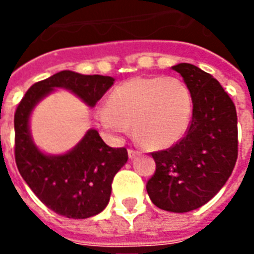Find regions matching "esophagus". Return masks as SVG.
<instances>
[{"label": "esophagus", "instance_id": "1", "mask_svg": "<svg viewBox=\"0 0 254 254\" xmlns=\"http://www.w3.org/2000/svg\"><path fill=\"white\" fill-rule=\"evenodd\" d=\"M138 154H139L138 151L133 150V149H129V150H127V155H129V159L135 158V157H137V155H138Z\"/></svg>", "mask_w": 254, "mask_h": 254}]
</instances>
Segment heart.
Listing matches in <instances>:
<instances>
[{
  "mask_svg": "<svg viewBox=\"0 0 254 254\" xmlns=\"http://www.w3.org/2000/svg\"><path fill=\"white\" fill-rule=\"evenodd\" d=\"M97 125L111 137L130 131L150 149H166L181 141L192 120V96L178 77L137 76L112 89L96 109Z\"/></svg>",
  "mask_w": 254,
  "mask_h": 254,
  "instance_id": "1",
  "label": "heart"
}]
</instances>
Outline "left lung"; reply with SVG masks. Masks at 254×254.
<instances>
[{"mask_svg":"<svg viewBox=\"0 0 254 254\" xmlns=\"http://www.w3.org/2000/svg\"><path fill=\"white\" fill-rule=\"evenodd\" d=\"M171 69L191 92L192 120L177 145L153 153L157 170L146 191L158 208L183 213L211 200L231 177L237 159V115L212 75L189 63Z\"/></svg>","mask_w":254,"mask_h":254,"instance_id":"obj_1","label":"left lung"}]
</instances>
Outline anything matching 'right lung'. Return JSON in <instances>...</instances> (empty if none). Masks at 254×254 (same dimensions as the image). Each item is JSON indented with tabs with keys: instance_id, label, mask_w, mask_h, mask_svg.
<instances>
[{
	"instance_id": "obj_1",
	"label": "right lung",
	"mask_w": 254,
	"mask_h": 254,
	"mask_svg": "<svg viewBox=\"0 0 254 254\" xmlns=\"http://www.w3.org/2000/svg\"><path fill=\"white\" fill-rule=\"evenodd\" d=\"M115 79L61 71L35 83L26 92L14 115L15 163L18 171L38 199L58 215L87 219L107 207L112 181L127 162L125 147H109L96 129L63 154H47L35 145L30 130L33 111L57 89H67L93 108Z\"/></svg>"
}]
</instances>
